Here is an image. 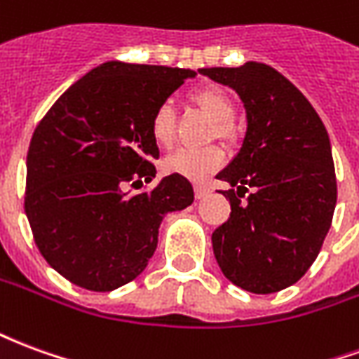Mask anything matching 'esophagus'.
Wrapping results in <instances>:
<instances>
[{
  "mask_svg": "<svg viewBox=\"0 0 359 359\" xmlns=\"http://www.w3.org/2000/svg\"><path fill=\"white\" fill-rule=\"evenodd\" d=\"M194 192H196V200H203L205 196L210 194V188L202 187V184H200V187L194 188Z\"/></svg>",
  "mask_w": 359,
  "mask_h": 359,
  "instance_id": "1",
  "label": "esophagus"
}]
</instances>
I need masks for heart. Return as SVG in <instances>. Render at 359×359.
<instances>
[{
    "label": "heart",
    "instance_id": "1",
    "mask_svg": "<svg viewBox=\"0 0 359 359\" xmlns=\"http://www.w3.org/2000/svg\"><path fill=\"white\" fill-rule=\"evenodd\" d=\"M194 100L203 111H208L211 117L217 121V133L221 136H229L233 130L231 121L234 117V103L223 90L202 88L192 94ZM175 123H177V109L169 100L157 105L151 113L149 130L154 140L161 148H171L175 142ZM225 163V154L217 146H203V148H179L175 154L163 161V169L169 175H179L188 180H205L211 172L221 169Z\"/></svg>",
    "mask_w": 359,
    "mask_h": 359
}]
</instances>
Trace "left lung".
Segmentation results:
<instances>
[{"instance_id":"left-lung-1","label":"left lung","mask_w":359,"mask_h":359,"mask_svg":"<svg viewBox=\"0 0 359 359\" xmlns=\"http://www.w3.org/2000/svg\"><path fill=\"white\" fill-rule=\"evenodd\" d=\"M241 95L248 130L217 179L231 217L211 234L219 267L254 294L300 280L319 256L337 205L331 142L306 95L265 63L200 69ZM245 200L242 201L241 198Z\"/></svg>"}]
</instances>
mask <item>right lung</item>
Returning <instances> with one entry per match:
<instances>
[{
    "label": "right lung",
    "mask_w": 359,
    "mask_h": 359,
    "mask_svg": "<svg viewBox=\"0 0 359 359\" xmlns=\"http://www.w3.org/2000/svg\"><path fill=\"white\" fill-rule=\"evenodd\" d=\"M190 69L107 61L76 81L36 126L25 213L43 259L73 285L109 292L146 269L165 213L194 202L190 180L156 177L151 113Z\"/></svg>",
    "instance_id": "right-lung-1"
}]
</instances>
